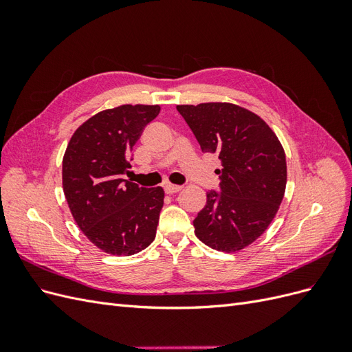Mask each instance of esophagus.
<instances>
[{
    "mask_svg": "<svg viewBox=\"0 0 352 352\" xmlns=\"http://www.w3.org/2000/svg\"><path fill=\"white\" fill-rule=\"evenodd\" d=\"M164 190H166V194H176V192H179V190H182V186L168 184L164 186Z\"/></svg>",
    "mask_w": 352,
    "mask_h": 352,
    "instance_id": "esophagus-1",
    "label": "esophagus"
}]
</instances>
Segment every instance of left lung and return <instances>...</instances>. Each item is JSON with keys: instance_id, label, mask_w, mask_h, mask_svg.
<instances>
[{"instance_id": "obj_1", "label": "left lung", "mask_w": 352, "mask_h": 352, "mask_svg": "<svg viewBox=\"0 0 352 352\" xmlns=\"http://www.w3.org/2000/svg\"><path fill=\"white\" fill-rule=\"evenodd\" d=\"M202 153L217 154L220 192L208 190L194 220L197 238L210 248L235 252L269 228L286 188V158L261 117L230 102L177 105Z\"/></svg>"}]
</instances>
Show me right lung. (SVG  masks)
Instances as JSON below:
<instances>
[{"label":"right lung","instance_id":"1","mask_svg":"<svg viewBox=\"0 0 352 352\" xmlns=\"http://www.w3.org/2000/svg\"><path fill=\"white\" fill-rule=\"evenodd\" d=\"M160 105L124 104L100 111L76 132L63 157V190L74 221L95 247L124 257L145 250L163 208L162 186L141 188L122 175Z\"/></svg>","mask_w":352,"mask_h":352}]
</instances>
